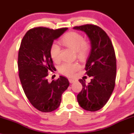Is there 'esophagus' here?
<instances>
[{"label": "esophagus", "mask_w": 134, "mask_h": 134, "mask_svg": "<svg viewBox=\"0 0 134 134\" xmlns=\"http://www.w3.org/2000/svg\"><path fill=\"white\" fill-rule=\"evenodd\" d=\"M69 81L70 83H74V82H75V79H72V78H70V79H69Z\"/></svg>", "instance_id": "1"}]
</instances>
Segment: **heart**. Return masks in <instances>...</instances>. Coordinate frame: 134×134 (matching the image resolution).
<instances>
[{
	"label": "heart",
	"instance_id": "heart-1",
	"mask_svg": "<svg viewBox=\"0 0 134 134\" xmlns=\"http://www.w3.org/2000/svg\"><path fill=\"white\" fill-rule=\"evenodd\" d=\"M60 43L65 47L76 52V56L83 60L86 58L90 49V46L81 34L77 32H70L63 37ZM60 48L56 44H53L50 49V55L54 62L59 63L61 60ZM78 63H64L60 67L59 71L62 74L66 76H72L76 71L80 69Z\"/></svg>",
	"mask_w": 134,
	"mask_h": 134
}]
</instances>
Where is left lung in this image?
<instances>
[{"label": "left lung", "instance_id": "8db88e82", "mask_svg": "<svg viewBox=\"0 0 134 134\" xmlns=\"http://www.w3.org/2000/svg\"><path fill=\"white\" fill-rule=\"evenodd\" d=\"M73 29L86 33L91 45L85 70L92 79L88 84L85 79H79L83 88L77 96V100L83 109L95 112L106 104L114 89L116 74L115 50L109 37L101 27L85 25Z\"/></svg>", "mask_w": 134, "mask_h": 134}]
</instances>
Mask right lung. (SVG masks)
Segmentation results:
<instances>
[{"label":"right lung","instance_id":"1","mask_svg":"<svg viewBox=\"0 0 134 134\" xmlns=\"http://www.w3.org/2000/svg\"><path fill=\"white\" fill-rule=\"evenodd\" d=\"M67 29L34 28L25 34L20 45L18 67L22 88L33 106L42 112H52L59 107L62 94L70 85L63 76L51 82L47 79L48 72L55 69L51 47Z\"/></svg>","mask_w":134,"mask_h":134}]
</instances>
